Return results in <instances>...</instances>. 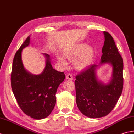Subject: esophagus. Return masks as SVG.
I'll return each mask as SVG.
<instances>
[{"mask_svg": "<svg viewBox=\"0 0 134 134\" xmlns=\"http://www.w3.org/2000/svg\"><path fill=\"white\" fill-rule=\"evenodd\" d=\"M66 78L67 79H68V80H72L73 79V76L71 75L70 73H68V74H67V75L66 76Z\"/></svg>", "mask_w": 134, "mask_h": 134, "instance_id": "esophagus-1", "label": "esophagus"}]
</instances>
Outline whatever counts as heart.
<instances>
[{
  "instance_id": "obj_1",
  "label": "heart",
  "mask_w": 134,
  "mask_h": 134,
  "mask_svg": "<svg viewBox=\"0 0 134 134\" xmlns=\"http://www.w3.org/2000/svg\"><path fill=\"white\" fill-rule=\"evenodd\" d=\"M64 56L70 61H74V66L77 70H84L90 66L93 62L95 53L94 49L87 46L85 43H79L64 51ZM58 62L62 66L66 67L68 64L63 57L57 55Z\"/></svg>"
}]
</instances>
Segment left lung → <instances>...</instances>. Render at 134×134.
<instances>
[{
	"instance_id": "8db88e82",
	"label": "left lung",
	"mask_w": 134,
	"mask_h": 134,
	"mask_svg": "<svg viewBox=\"0 0 134 134\" xmlns=\"http://www.w3.org/2000/svg\"><path fill=\"white\" fill-rule=\"evenodd\" d=\"M105 37L102 55L98 65H92L76 76V103L81 113L90 118L104 117L113 110L123 88V61L112 36L103 32ZM113 66V73L108 84L97 79L96 69L102 64Z\"/></svg>"
}]
</instances>
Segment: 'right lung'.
<instances>
[{"mask_svg": "<svg viewBox=\"0 0 134 134\" xmlns=\"http://www.w3.org/2000/svg\"><path fill=\"white\" fill-rule=\"evenodd\" d=\"M30 44L26 38L13 59L11 84L13 94L23 112L32 118L43 119L50 115L56 103L55 94L65 79L63 72L53 68L50 55L44 54L46 66L38 75L28 72L22 61V51Z\"/></svg>", "mask_w": 134, "mask_h": 134, "instance_id": "1", "label": "right lung"}]
</instances>
